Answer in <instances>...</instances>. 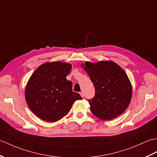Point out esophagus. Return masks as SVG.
<instances>
[{
	"mask_svg": "<svg viewBox=\"0 0 157 157\" xmlns=\"http://www.w3.org/2000/svg\"><path fill=\"white\" fill-rule=\"evenodd\" d=\"M79 94H80V95H81V96H82V98H83V96H84V94H83V92H81Z\"/></svg>",
	"mask_w": 157,
	"mask_h": 157,
	"instance_id": "obj_1",
	"label": "esophagus"
}]
</instances>
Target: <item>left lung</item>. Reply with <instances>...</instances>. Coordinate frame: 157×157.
<instances>
[{
	"mask_svg": "<svg viewBox=\"0 0 157 157\" xmlns=\"http://www.w3.org/2000/svg\"><path fill=\"white\" fill-rule=\"evenodd\" d=\"M84 70L95 88V96L88 100L92 114L103 120L122 114L132 98V86L125 71L111 61L86 62Z\"/></svg>",
	"mask_w": 157,
	"mask_h": 157,
	"instance_id": "obj_1",
	"label": "left lung"
}]
</instances>
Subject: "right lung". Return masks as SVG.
Wrapping results in <instances>:
<instances>
[{
    "instance_id": "obj_1",
    "label": "right lung",
    "mask_w": 157,
    "mask_h": 157,
    "mask_svg": "<svg viewBox=\"0 0 157 157\" xmlns=\"http://www.w3.org/2000/svg\"><path fill=\"white\" fill-rule=\"evenodd\" d=\"M71 70V64L56 61L40 65L32 74L25 99L37 117L47 122L58 121L70 112L75 100L82 99L66 79Z\"/></svg>"
}]
</instances>
